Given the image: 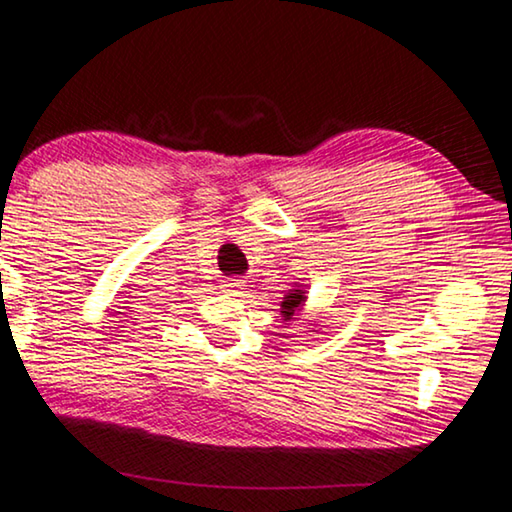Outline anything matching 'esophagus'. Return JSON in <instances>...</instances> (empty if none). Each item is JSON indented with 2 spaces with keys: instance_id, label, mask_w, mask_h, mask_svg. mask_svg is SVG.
Here are the masks:
<instances>
[{
  "instance_id": "obj_1",
  "label": "esophagus",
  "mask_w": 512,
  "mask_h": 512,
  "mask_svg": "<svg viewBox=\"0 0 512 512\" xmlns=\"http://www.w3.org/2000/svg\"><path fill=\"white\" fill-rule=\"evenodd\" d=\"M223 292L225 294H230V296H234V294H239V289H241V282L239 280H234V278H230V280H223Z\"/></svg>"
}]
</instances>
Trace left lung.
Returning a JSON list of instances; mask_svg holds the SVG:
<instances>
[{
    "label": "left lung",
    "mask_w": 512,
    "mask_h": 512,
    "mask_svg": "<svg viewBox=\"0 0 512 512\" xmlns=\"http://www.w3.org/2000/svg\"><path fill=\"white\" fill-rule=\"evenodd\" d=\"M305 299H308L305 289H289V292L285 294V299H282V303H280L282 319H285V322H292V319H296V315L303 310Z\"/></svg>",
    "instance_id": "8db88e82"
}]
</instances>
